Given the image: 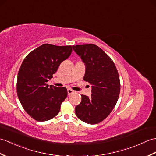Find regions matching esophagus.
Returning a JSON list of instances; mask_svg holds the SVG:
<instances>
[{"mask_svg":"<svg viewBox=\"0 0 156 156\" xmlns=\"http://www.w3.org/2000/svg\"><path fill=\"white\" fill-rule=\"evenodd\" d=\"M67 92H68V95H70V94H72L74 93V91H73V90H71V89H68L67 90Z\"/></svg>","mask_w":156,"mask_h":156,"instance_id":"obj_1","label":"esophagus"}]
</instances>
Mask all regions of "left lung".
<instances>
[{"label":"left lung","mask_w":156,"mask_h":156,"mask_svg":"<svg viewBox=\"0 0 156 156\" xmlns=\"http://www.w3.org/2000/svg\"><path fill=\"white\" fill-rule=\"evenodd\" d=\"M86 66L84 80L92 85L91 96L81 95L76 106V116L84 122L96 124L114 109L120 91L118 70L110 56L95 44L72 46Z\"/></svg>","instance_id":"1"}]
</instances>
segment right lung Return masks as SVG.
Segmentation results:
<instances>
[{
    "label": "right lung",
    "instance_id": "obj_1",
    "mask_svg": "<svg viewBox=\"0 0 156 156\" xmlns=\"http://www.w3.org/2000/svg\"><path fill=\"white\" fill-rule=\"evenodd\" d=\"M72 51V46L44 44L29 53L22 63L17 77V95L24 110L35 120H49L59 113L67 89L49 86L46 82Z\"/></svg>",
    "mask_w": 156,
    "mask_h": 156
}]
</instances>
